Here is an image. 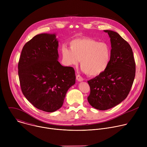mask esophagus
Returning a JSON list of instances; mask_svg holds the SVG:
<instances>
[{
    "instance_id": "34e87169",
    "label": "esophagus",
    "mask_w": 147,
    "mask_h": 147,
    "mask_svg": "<svg viewBox=\"0 0 147 147\" xmlns=\"http://www.w3.org/2000/svg\"><path fill=\"white\" fill-rule=\"evenodd\" d=\"M76 79H77V80L78 81H80V82L84 80L83 78H82L81 76H80V75H77V76H76Z\"/></svg>"
}]
</instances>
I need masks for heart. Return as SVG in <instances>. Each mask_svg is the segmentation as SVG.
Returning a JSON list of instances; mask_svg holds the SVG:
<instances>
[{"mask_svg": "<svg viewBox=\"0 0 147 147\" xmlns=\"http://www.w3.org/2000/svg\"><path fill=\"white\" fill-rule=\"evenodd\" d=\"M70 45V48H61L63 59L67 65L77 66L81 60L82 70L90 76H98L108 68L112 51L107 43L83 38L71 40Z\"/></svg>", "mask_w": 147, "mask_h": 147, "instance_id": "obj_1", "label": "heart"}]
</instances>
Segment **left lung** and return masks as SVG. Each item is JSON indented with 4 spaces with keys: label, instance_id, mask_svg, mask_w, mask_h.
I'll list each match as a JSON object with an SVG mask.
<instances>
[{
    "label": "left lung",
    "instance_id": "obj_1",
    "mask_svg": "<svg viewBox=\"0 0 147 147\" xmlns=\"http://www.w3.org/2000/svg\"><path fill=\"white\" fill-rule=\"evenodd\" d=\"M111 38V57L107 70L88 81L91 105L105 111L117 105L127 98L136 75V63L130 45L117 32L104 30Z\"/></svg>",
    "mask_w": 147,
    "mask_h": 147
}]
</instances>
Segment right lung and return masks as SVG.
I'll list each match as a JSON object with an SVG mask.
<instances>
[{
	"label": "right lung",
	"instance_id": "add662e5",
	"mask_svg": "<svg viewBox=\"0 0 147 147\" xmlns=\"http://www.w3.org/2000/svg\"><path fill=\"white\" fill-rule=\"evenodd\" d=\"M58 44L55 34L35 35L24 46L18 65L23 95L34 107L47 112L62 107L76 82L74 69L58 61Z\"/></svg>",
	"mask_w": 147,
	"mask_h": 147
}]
</instances>
